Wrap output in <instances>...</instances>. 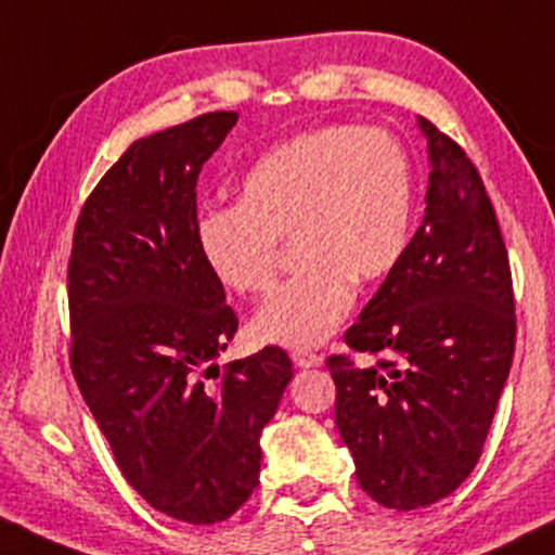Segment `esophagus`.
<instances>
[{"label": "esophagus", "mask_w": 555, "mask_h": 555, "mask_svg": "<svg viewBox=\"0 0 555 555\" xmlns=\"http://www.w3.org/2000/svg\"><path fill=\"white\" fill-rule=\"evenodd\" d=\"M292 363H295L297 369H315L324 363V358L308 350H292Z\"/></svg>", "instance_id": "34e87169"}]
</instances>
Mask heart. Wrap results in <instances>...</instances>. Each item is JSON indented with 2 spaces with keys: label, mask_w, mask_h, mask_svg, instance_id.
I'll use <instances>...</instances> for the list:
<instances>
[{
  "label": "heart",
  "mask_w": 555,
  "mask_h": 555,
  "mask_svg": "<svg viewBox=\"0 0 555 555\" xmlns=\"http://www.w3.org/2000/svg\"><path fill=\"white\" fill-rule=\"evenodd\" d=\"M413 173L382 129L328 126L260 155L234 208L199 216L197 247L223 289L260 297L276 282L279 242L297 271L253 319L263 345L313 347L337 332L358 287L395 271L411 240Z\"/></svg>",
  "instance_id": "b5f03b06"
}]
</instances>
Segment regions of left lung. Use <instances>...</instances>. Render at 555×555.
Returning <instances> with one entry per match:
<instances>
[{"instance_id": "left-lung-1", "label": "left lung", "mask_w": 555, "mask_h": 555, "mask_svg": "<svg viewBox=\"0 0 555 555\" xmlns=\"http://www.w3.org/2000/svg\"><path fill=\"white\" fill-rule=\"evenodd\" d=\"M424 221L345 343L387 361H326L358 485L385 508L431 505L477 466L514 358L516 319L495 210L466 152L418 118Z\"/></svg>"}]
</instances>
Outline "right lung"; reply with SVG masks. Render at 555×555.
<instances>
[{
	"instance_id": "obj_1",
	"label": "right lung",
	"mask_w": 555,
	"mask_h": 555,
	"mask_svg": "<svg viewBox=\"0 0 555 555\" xmlns=\"http://www.w3.org/2000/svg\"><path fill=\"white\" fill-rule=\"evenodd\" d=\"M208 113L137 139L78 216L68 263L70 369L120 472L186 525L253 495L260 435L292 379L282 347L229 363L227 292L197 247V176L234 129Z\"/></svg>"
}]
</instances>
